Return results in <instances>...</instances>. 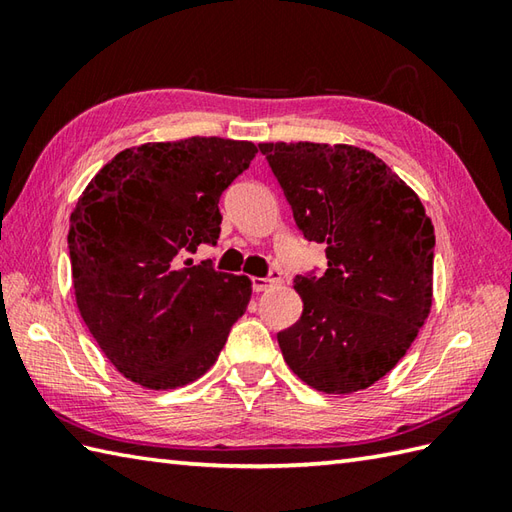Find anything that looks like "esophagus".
Instances as JSON below:
<instances>
[{"label":"esophagus","instance_id":"1","mask_svg":"<svg viewBox=\"0 0 512 512\" xmlns=\"http://www.w3.org/2000/svg\"><path fill=\"white\" fill-rule=\"evenodd\" d=\"M279 277L273 275V277H253V290L255 292H264L266 288H270L273 284H279Z\"/></svg>","mask_w":512,"mask_h":512}]
</instances>
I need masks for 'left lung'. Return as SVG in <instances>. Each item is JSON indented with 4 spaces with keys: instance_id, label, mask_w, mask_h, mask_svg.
I'll use <instances>...</instances> for the list:
<instances>
[{
    "instance_id": "left-lung-1",
    "label": "left lung",
    "mask_w": 512,
    "mask_h": 512,
    "mask_svg": "<svg viewBox=\"0 0 512 512\" xmlns=\"http://www.w3.org/2000/svg\"><path fill=\"white\" fill-rule=\"evenodd\" d=\"M323 277H297L301 319L279 332L284 361L323 394H354L396 367L433 301V224L420 198L372 151L259 143Z\"/></svg>"
}]
</instances>
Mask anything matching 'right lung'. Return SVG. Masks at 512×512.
<instances>
[{"instance_id":"add662e5","label":"right lung","mask_w":512,"mask_h":512,"mask_svg":"<svg viewBox=\"0 0 512 512\" xmlns=\"http://www.w3.org/2000/svg\"><path fill=\"white\" fill-rule=\"evenodd\" d=\"M248 140L191 136L123 149L76 202L74 299L103 354L147 389L204 376L248 308L246 275L182 257L220 237L222 191L248 169Z\"/></svg>"}]
</instances>
